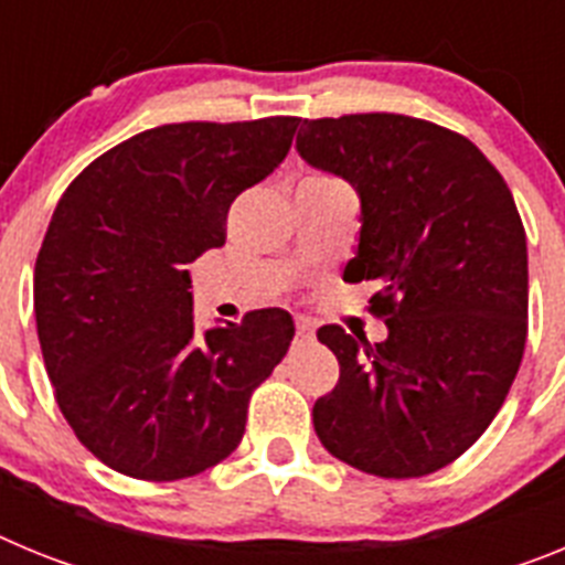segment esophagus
<instances>
[{
	"label": "esophagus",
	"instance_id": "1",
	"mask_svg": "<svg viewBox=\"0 0 565 565\" xmlns=\"http://www.w3.org/2000/svg\"><path fill=\"white\" fill-rule=\"evenodd\" d=\"M313 339V328L308 326L306 319H299L297 322V339H294V342L297 344H308Z\"/></svg>",
	"mask_w": 565,
	"mask_h": 565
}]
</instances>
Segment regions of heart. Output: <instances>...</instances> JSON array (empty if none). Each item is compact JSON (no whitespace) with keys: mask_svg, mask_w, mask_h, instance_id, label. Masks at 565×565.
<instances>
[{"mask_svg":"<svg viewBox=\"0 0 565 565\" xmlns=\"http://www.w3.org/2000/svg\"><path fill=\"white\" fill-rule=\"evenodd\" d=\"M311 181H317V183H333V181H328V178H311Z\"/></svg>","mask_w":565,"mask_h":565,"instance_id":"b5f03b06","label":"heart"}]
</instances>
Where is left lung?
Listing matches in <instances>:
<instances>
[{"mask_svg":"<svg viewBox=\"0 0 565 565\" xmlns=\"http://www.w3.org/2000/svg\"><path fill=\"white\" fill-rule=\"evenodd\" d=\"M297 152L359 194V246L342 277L373 279L387 339L339 326L317 339L339 382L313 430L339 461L422 478L456 461L501 411L526 344V232L501 172L463 135L407 115L302 121Z\"/></svg>","mask_w":565,"mask_h":565,"instance_id":"obj_1","label":"left lung"}]
</instances>
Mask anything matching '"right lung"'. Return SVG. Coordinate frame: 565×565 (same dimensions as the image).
Here are the masks:
<instances>
[{"label": "right lung", "instance_id": "1", "mask_svg": "<svg viewBox=\"0 0 565 565\" xmlns=\"http://www.w3.org/2000/svg\"><path fill=\"white\" fill-rule=\"evenodd\" d=\"M297 124L147 129L62 194L33 271L39 344L64 418L115 472L178 481L237 450L294 319L263 308L198 331L186 266L226 243L228 206L286 161Z\"/></svg>", "mask_w": 565, "mask_h": 565}]
</instances>
